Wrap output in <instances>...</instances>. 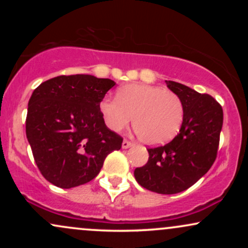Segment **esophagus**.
<instances>
[{
	"mask_svg": "<svg viewBox=\"0 0 248 248\" xmlns=\"http://www.w3.org/2000/svg\"><path fill=\"white\" fill-rule=\"evenodd\" d=\"M132 146H133V142H130L128 140H124V142H122V148H124V149H127V148H129Z\"/></svg>",
	"mask_w": 248,
	"mask_h": 248,
	"instance_id": "1",
	"label": "esophagus"
}]
</instances>
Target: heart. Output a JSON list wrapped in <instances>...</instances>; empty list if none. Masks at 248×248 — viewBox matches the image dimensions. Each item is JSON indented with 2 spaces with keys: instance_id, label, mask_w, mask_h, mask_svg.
<instances>
[{
  "instance_id": "heart-1",
  "label": "heart",
  "mask_w": 248,
  "mask_h": 248,
  "mask_svg": "<svg viewBox=\"0 0 248 248\" xmlns=\"http://www.w3.org/2000/svg\"><path fill=\"white\" fill-rule=\"evenodd\" d=\"M100 112L106 124L121 132L133 121L141 141L162 144L177 135L184 120V106L176 93L150 85H126L119 88L116 99L105 98Z\"/></svg>"
}]
</instances>
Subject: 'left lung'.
I'll use <instances>...</instances> for the list:
<instances>
[{
	"label": "left lung",
	"instance_id": "obj_1",
	"mask_svg": "<svg viewBox=\"0 0 248 248\" xmlns=\"http://www.w3.org/2000/svg\"><path fill=\"white\" fill-rule=\"evenodd\" d=\"M166 82L183 102V124L169 143L148 148V162L136 168L134 176L144 189L173 195L189 189L215 163L224 116L220 104L211 95L179 82Z\"/></svg>",
	"mask_w": 248,
	"mask_h": 248
}]
</instances>
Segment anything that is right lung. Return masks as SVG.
<instances>
[{
    "label": "right lung",
    "mask_w": 248,
    "mask_h": 248,
    "mask_svg": "<svg viewBox=\"0 0 248 248\" xmlns=\"http://www.w3.org/2000/svg\"><path fill=\"white\" fill-rule=\"evenodd\" d=\"M115 85L90 75L59 76L42 82L28 105L25 132L46 181L70 189L92 181L124 139L105 124L100 102Z\"/></svg>",
    "instance_id": "1"
}]
</instances>
